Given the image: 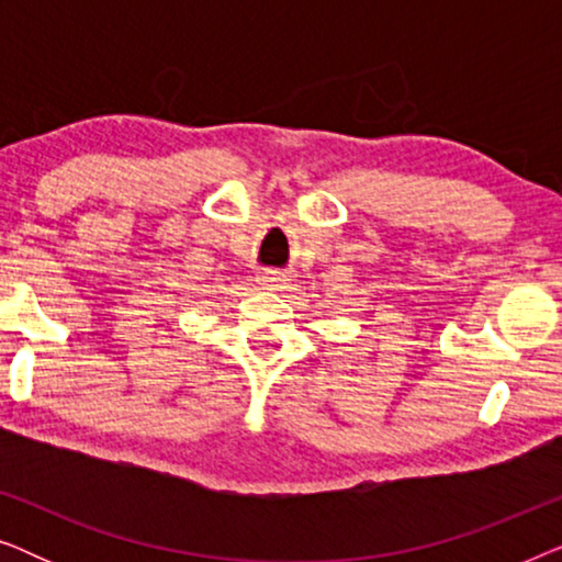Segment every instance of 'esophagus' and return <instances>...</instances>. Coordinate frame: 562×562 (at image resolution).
Segmentation results:
<instances>
[{
  "mask_svg": "<svg viewBox=\"0 0 562 562\" xmlns=\"http://www.w3.org/2000/svg\"><path fill=\"white\" fill-rule=\"evenodd\" d=\"M283 281H286V276H283L281 271H263L258 276V283H260V286H266V289L281 286Z\"/></svg>",
  "mask_w": 562,
  "mask_h": 562,
  "instance_id": "obj_1",
  "label": "esophagus"
}]
</instances>
